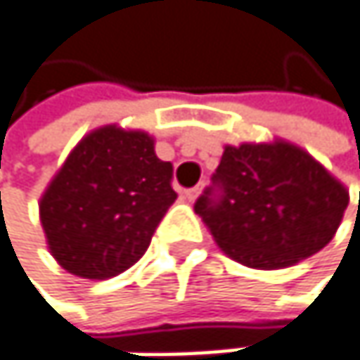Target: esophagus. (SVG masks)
<instances>
[{"instance_id": "obj_1", "label": "esophagus", "mask_w": 360, "mask_h": 360, "mask_svg": "<svg viewBox=\"0 0 360 360\" xmlns=\"http://www.w3.org/2000/svg\"><path fill=\"white\" fill-rule=\"evenodd\" d=\"M200 191H202V187H200V185H195V187H189V189H185V198H187L189 202H193V200L200 195Z\"/></svg>"}]
</instances>
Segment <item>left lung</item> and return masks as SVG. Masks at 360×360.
Returning a JSON list of instances; mask_svg holds the SVG:
<instances>
[{"mask_svg":"<svg viewBox=\"0 0 360 360\" xmlns=\"http://www.w3.org/2000/svg\"><path fill=\"white\" fill-rule=\"evenodd\" d=\"M346 206V187L304 150L283 141L227 146L193 204L225 254L266 271L325 248Z\"/></svg>","mask_w":360,"mask_h":360,"instance_id":"obj_1","label":"left lung"}]
</instances>
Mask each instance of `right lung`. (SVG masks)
I'll list each match as a JSON object with an SVG mask.
<instances>
[{
    "instance_id": "add662e5",
    "label": "right lung",
    "mask_w": 360,
    "mask_h": 360,
    "mask_svg": "<svg viewBox=\"0 0 360 360\" xmlns=\"http://www.w3.org/2000/svg\"><path fill=\"white\" fill-rule=\"evenodd\" d=\"M175 200L173 165L156 156L154 139L104 127L72 150L39 210L66 271L108 279L143 256Z\"/></svg>"
}]
</instances>
